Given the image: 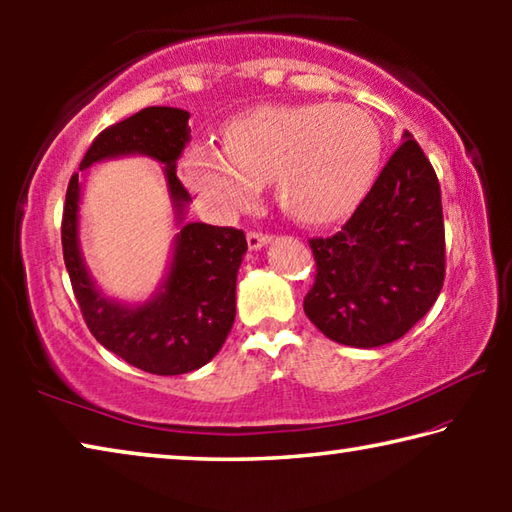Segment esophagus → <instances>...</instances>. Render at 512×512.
<instances>
[{
    "label": "esophagus",
    "instance_id": "esophagus-1",
    "mask_svg": "<svg viewBox=\"0 0 512 512\" xmlns=\"http://www.w3.org/2000/svg\"><path fill=\"white\" fill-rule=\"evenodd\" d=\"M246 239H248V246L253 248V250H257V248H262V246H266V244H268V241H271V235H266V232L250 230Z\"/></svg>",
    "mask_w": 512,
    "mask_h": 512
}]
</instances>
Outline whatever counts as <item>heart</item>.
<instances>
[{
	"label": "heart",
	"instance_id": "1",
	"mask_svg": "<svg viewBox=\"0 0 512 512\" xmlns=\"http://www.w3.org/2000/svg\"><path fill=\"white\" fill-rule=\"evenodd\" d=\"M381 133L366 110L332 103L268 106L225 128V151L194 146L187 185L225 214L255 201L273 180L293 219L325 225L343 219L375 180Z\"/></svg>",
	"mask_w": 512,
	"mask_h": 512
}]
</instances>
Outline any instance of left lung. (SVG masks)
I'll return each mask as SVG.
<instances>
[{"mask_svg":"<svg viewBox=\"0 0 512 512\" xmlns=\"http://www.w3.org/2000/svg\"><path fill=\"white\" fill-rule=\"evenodd\" d=\"M309 248L305 314L327 339L377 348L427 314L445 282V221L438 176L411 133L341 230Z\"/></svg>","mask_w":512,"mask_h":512,"instance_id":"obj_1","label":"left lung"}]
</instances>
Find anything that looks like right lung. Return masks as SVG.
I'll use <instances>...</instances> for the list:
<instances>
[{"label": "right lung", "mask_w": 512, "mask_h": 512, "mask_svg": "<svg viewBox=\"0 0 512 512\" xmlns=\"http://www.w3.org/2000/svg\"><path fill=\"white\" fill-rule=\"evenodd\" d=\"M187 119L189 112L180 108H144L94 137L79 169L117 155H151L167 164L169 194L178 219H183L192 196L176 176V164L189 142ZM79 196V173H74L67 185L60 239L76 302L94 339L151 375H185L214 359L235 323L237 271L248 248L244 230L183 225L158 296L142 307H124L103 298L85 271L79 250Z\"/></svg>", "instance_id": "obj_1"}]
</instances>
